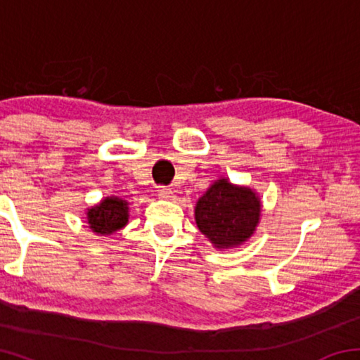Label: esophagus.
<instances>
[{"label":"esophagus","instance_id":"obj_1","mask_svg":"<svg viewBox=\"0 0 360 360\" xmlns=\"http://www.w3.org/2000/svg\"><path fill=\"white\" fill-rule=\"evenodd\" d=\"M158 197L163 198V200H169L173 197V191H172V188H168V187H160V188H158Z\"/></svg>","mask_w":360,"mask_h":360}]
</instances>
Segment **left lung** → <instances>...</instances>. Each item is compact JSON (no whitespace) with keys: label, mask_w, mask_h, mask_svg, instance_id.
Returning <instances> with one entry per match:
<instances>
[{"label":"left lung","mask_w":360,"mask_h":360,"mask_svg":"<svg viewBox=\"0 0 360 360\" xmlns=\"http://www.w3.org/2000/svg\"><path fill=\"white\" fill-rule=\"evenodd\" d=\"M260 217V202L248 187L221 179L212 184L195 208L200 231L216 248L238 246L254 233Z\"/></svg>","instance_id":"8db88e82"}]
</instances>
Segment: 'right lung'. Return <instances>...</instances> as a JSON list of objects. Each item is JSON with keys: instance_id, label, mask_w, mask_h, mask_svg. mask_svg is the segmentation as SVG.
Segmentation results:
<instances>
[{"instance_id": "add662e5", "label": "right lung", "mask_w": 360, "mask_h": 360, "mask_svg": "<svg viewBox=\"0 0 360 360\" xmlns=\"http://www.w3.org/2000/svg\"><path fill=\"white\" fill-rule=\"evenodd\" d=\"M87 219L95 233L109 235L124 227L129 221V206L117 197L106 198L98 206L87 211Z\"/></svg>"}]
</instances>
